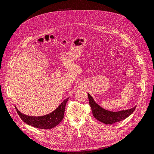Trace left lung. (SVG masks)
<instances>
[{
  "instance_id": "left-lung-1",
  "label": "left lung",
  "mask_w": 154,
  "mask_h": 154,
  "mask_svg": "<svg viewBox=\"0 0 154 154\" xmlns=\"http://www.w3.org/2000/svg\"><path fill=\"white\" fill-rule=\"evenodd\" d=\"M87 94L93 116L96 119L106 125L113 124L128 118L130 115L133 113L136 107V106L131 109L118 111L109 110L103 109V107L97 104L94 101V98L90 95L89 93H87Z\"/></svg>"
}]
</instances>
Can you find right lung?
<instances>
[{"instance_id": "1", "label": "right lung", "mask_w": 154, "mask_h": 154, "mask_svg": "<svg viewBox=\"0 0 154 154\" xmlns=\"http://www.w3.org/2000/svg\"><path fill=\"white\" fill-rule=\"evenodd\" d=\"M69 98V97L64 100L53 112L43 116H35L27 115L21 112L16 105H15V107L21 119L26 124L38 128L51 129L55 127L62 121L66 103Z\"/></svg>"}]
</instances>
